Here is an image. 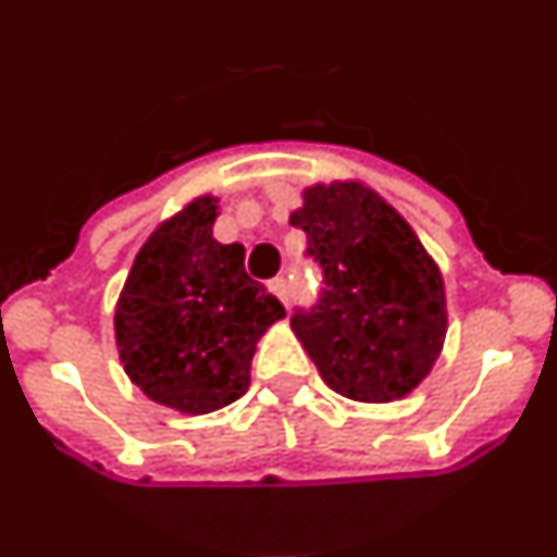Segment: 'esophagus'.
<instances>
[{
	"mask_svg": "<svg viewBox=\"0 0 557 557\" xmlns=\"http://www.w3.org/2000/svg\"><path fill=\"white\" fill-rule=\"evenodd\" d=\"M270 293L275 295V298H278V301H284L287 304V295H289V287H287V278H284V275H275V278H270Z\"/></svg>",
	"mask_w": 557,
	"mask_h": 557,
	"instance_id": "obj_1",
	"label": "esophagus"
}]
</instances>
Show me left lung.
Returning <instances> with one entry per match:
<instances>
[{
	"instance_id": "obj_1",
	"label": "left lung",
	"mask_w": 557,
	"mask_h": 557,
	"mask_svg": "<svg viewBox=\"0 0 557 557\" xmlns=\"http://www.w3.org/2000/svg\"><path fill=\"white\" fill-rule=\"evenodd\" d=\"M289 223L323 270L318 304L289 321L323 382L354 401L407 396L446 337L444 278L416 231L354 181L309 186Z\"/></svg>"
}]
</instances>
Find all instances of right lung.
<instances>
[{
	"mask_svg": "<svg viewBox=\"0 0 557 557\" xmlns=\"http://www.w3.org/2000/svg\"><path fill=\"white\" fill-rule=\"evenodd\" d=\"M218 198L191 200L136 253L113 329L133 385L159 405L203 416L250 385L256 343L282 301L245 273V248L211 236Z\"/></svg>",
	"mask_w": 557,
	"mask_h": 557,
	"instance_id": "1",
	"label": "right lung"
}]
</instances>
